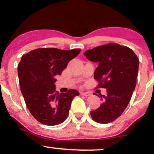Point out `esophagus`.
Instances as JSON below:
<instances>
[{
	"mask_svg": "<svg viewBox=\"0 0 154 154\" xmlns=\"http://www.w3.org/2000/svg\"><path fill=\"white\" fill-rule=\"evenodd\" d=\"M80 94L82 95H85V96H86V97L91 96V95H92L91 93H90V92H80Z\"/></svg>",
	"mask_w": 154,
	"mask_h": 154,
	"instance_id": "1",
	"label": "esophagus"
}]
</instances>
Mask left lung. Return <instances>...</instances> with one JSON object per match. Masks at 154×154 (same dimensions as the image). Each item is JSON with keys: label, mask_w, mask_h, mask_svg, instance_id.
<instances>
[{"label": "left lung", "mask_w": 154, "mask_h": 154, "mask_svg": "<svg viewBox=\"0 0 154 154\" xmlns=\"http://www.w3.org/2000/svg\"><path fill=\"white\" fill-rule=\"evenodd\" d=\"M86 58L98 63L94 72L98 88H106L100 95V106L91 111L92 119L106 124L117 119L128 106L136 86L139 59L130 48L116 43L98 46L84 53Z\"/></svg>", "instance_id": "1"}]
</instances>
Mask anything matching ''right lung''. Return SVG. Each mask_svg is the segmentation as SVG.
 I'll use <instances>...</instances> for the list:
<instances>
[{
    "label": "right lung",
    "instance_id": "obj_1",
    "mask_svg": "<svg viewBox=\"0 0 154 154\" xmlns=\"http://www.w3.org/2000/svg\"><path fill=\"white\" fill-rule=\"evenodd\" d=\"M80 49H35L22 56L18 65L21 91L29 112L40 123L56 125L68 116L76 90L66 93L56 91L55 76L60 75Z\"/></svg>",
    "mask_w": 154,
    "mask_h": 154
}]
</instances>
